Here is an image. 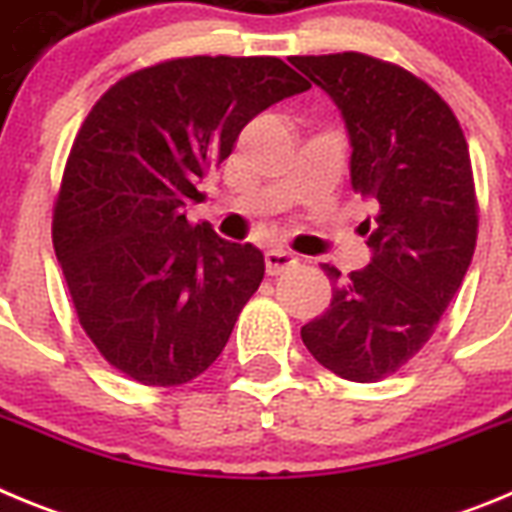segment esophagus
<instances>
[{"label":"esophagus","mask_w":512,"mask_h":512,"mask_svg":"<svg viewBox=\"0 0 512 512\" xmlns=\"http://www.w3.org/2000/svg\"><path fill=\"white\" fill-rule=\"evenodd\" d=\"M297 266V256L295 253L284 251L282 246H274L266 251V271H269L271 277H277L282 271L287 269H295Z\"/></svg>","instance_id":"1"}]
</instances>
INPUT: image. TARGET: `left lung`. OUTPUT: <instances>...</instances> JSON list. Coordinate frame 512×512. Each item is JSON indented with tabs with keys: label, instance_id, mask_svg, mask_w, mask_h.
Returning a JSON list of instances; mask_svg holds the SVG:
<instances>
[{
	"label": "left lung",
	"instance_id": "left-lung-1",
	"mask_svg": "<svg viewBox=\"0 0 512 512\" xmlns=\"http://www.w3.org/2000/svg\"><path fill=\"white\" fill-rule=\"evenodd\" d=\"M338 104L351 138V187L377 202L364 220L372 264L333 282L330 307L300 336L351 382H379L433 336L477 246V194L467 138L423 79L364 53L295 56Z\"/></svg>",
	"mask_w": 512,
	"mask_h": 512
}]
</instances>
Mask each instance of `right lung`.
<instances>
[{"label":"right lung","instance_id":"right-lung-1","mask_svg":"<svg viewBox=\"0 0 512 512\" xmlns=\"http://www.w3.org/2000/svg\"><path fill=\"white\" fill-rule=\"evenodd\" d=\"M305 89L274 56L174 58L112 84L81 122L53 248L81 328L135 382L187 384L223 354L264 253L184 207L253 117Z\"/></svg>","mask_w":512,"mask_h":512}]
</instances>
